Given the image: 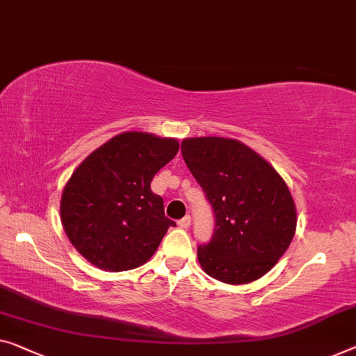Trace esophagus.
<instances>
[{
  "label": "esophagus",
  "mask_w": 356,
  "mask_h": 356,
  "mask_svg": "<svg viewBox=\"0 0 356 356\" xmlns=\"http://www.w3.org/2000/svg\"><path fill=\"white\" fill-rule=\"evenodd\" d=\"M178 226L183 227V229H188L191 226V216H184L183 220L178 221Z\"/></svg>",
  "instance_id": "esophagus-1"
}]
</instances>
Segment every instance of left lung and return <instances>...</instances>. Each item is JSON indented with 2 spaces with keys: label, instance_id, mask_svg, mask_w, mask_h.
<instances>
[{
  "label": "left lung",
  "instance_id": "8db88e82",
  "mask_svg": "<svg viewBox=\"0 0 356 356\" xmlns=\"http://www.w3.org/2000/svg\"><path fill=\"white\" fill-rule=\"evenodd\" d=\"M181 154L216 220L210 242L197 248L202 269L227 285L266 275L296 232V205L285 179L234 138H184Z\"/></svg>",
  "mask_w": 356,
  "mask_h": 356
}]
</instances>
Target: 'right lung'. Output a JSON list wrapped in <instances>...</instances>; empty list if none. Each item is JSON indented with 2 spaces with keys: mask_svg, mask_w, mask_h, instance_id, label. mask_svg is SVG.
<instances>
[{
  "mask_svg": "<svg viewBox=\"0 0 356 356\" xmlns=\"http://www.w3.org/2000/svg\"><path fill=\"white\" fill-rule=\"evenodd\" d=\"M178 149L177 138L122 132L79 163L63 188L60 220L90 264L109 272L143 266L177 226L151 181Z\"/></svg>",
  "mask_w": 356,
  "mask_h": 356,
  "instance_id": "1",
  "label": "right lung"
}]
</instances>
